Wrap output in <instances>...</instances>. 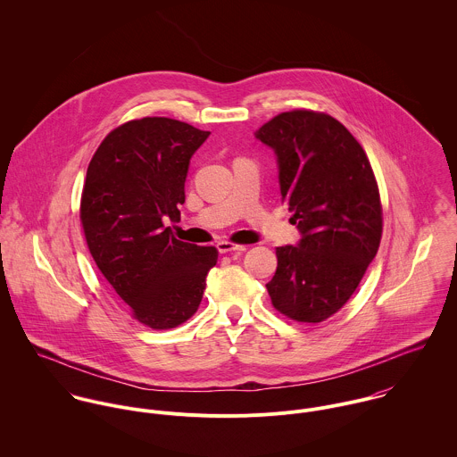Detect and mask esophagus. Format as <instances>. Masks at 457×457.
<instances>
[{
	"mask_svg": "<svg viewBox=\"0 0 457 457\" xmlns=\"http://www.w3.org/2000/svg\"><path fill=\"white\" fill-rule=\"evenodd\" d=\"M218 252L220 253H230V252H236V253H243L246 252V246H239V245H232V243H227V241H220L216 245Z\"/></svg>",
	"mask_w": 457,
	"mask_h": 457,
	"instance_id": "obj_1",
	"label": "esophagus"
}]
</instances>
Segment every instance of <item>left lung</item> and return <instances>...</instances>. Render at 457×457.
<instances>
[{"label":"left lung","instance_id":"obj_1","mask_svg":"<svg viewBox=\"0 0 457 457\" xmlns=\"http://www.w3.org/2000/svg\"><path fill=\"white\" fill-rule=\"evenodd\" d=\"M255 137L276 154L279 192L301 234L295 246L276 248L267 292L288 319L322 322L350 299L378 252L375 174L353 135L327 114L283 112Z\"/></svg>","mask_w":457,"mask_h":457}]
</instances>
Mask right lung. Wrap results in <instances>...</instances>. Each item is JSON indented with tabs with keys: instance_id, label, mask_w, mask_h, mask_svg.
<instances>
[{
	"instance_id": "right-lung-1",
	"label": "right lung",
	"mask_w": 457,
	"mask_h": 457,
	"mask_svg": "<svg viewBox=\"0 0 457 457\" xmlns=\"http://www.w3.org/2000/svg\"><path fill=\"white\" fill-rule=\"evenodd\" d=\"M209 131L144 118L111 131L89 162L80 221L91 257L140 324L172 328L198 308L214 246L170 236L190 160Z\"/></svg>"
}]
</instances>
